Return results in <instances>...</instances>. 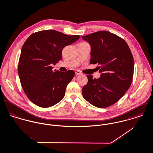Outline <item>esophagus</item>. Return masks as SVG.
Returning <instances> with one entry per match:
<instances>
[{
  "label": "esophagus",
  "mask_w": 153,
  "mask_h": 153,
  "mask_svg": "<svg viewBox=\"0 0 153 153\" xmlns=\"http://www.w3.org/2000/svg\"><path fill=\"white\" fill-rule=\"evenodd\" d=\"M75 73L76 75H79L82 74V73L79 71H78V70H75Z\"/></svg>",
  "instance_id": "1"
}]
</instances>
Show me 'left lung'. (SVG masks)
<instances>
[{"instance_id":"1","label":"left lung","mask_w":153,"mask_h":153,"mask_svg":"<svg viewBox=\"0 0 153 153\" xmlns=\"http://www.w3.org/2000/svg\"><path fill=\"white\" fill-rule=\"evenodd\" d=\"M91 46V64L98 63L100 78L88 75V82L82 88V96L99 108L108 107L125 94L132 83L134 62L126 42L106 31L81 37Z\"/></svg>"}]
</instances>
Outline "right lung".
<instances>
[{"instance_id": "add662e5", "label": "right lung", "mask_w": 153, "mask_h": 153, "mask_svg": "<svg viewBox=\"0 0 153 153\" xmlns=\"http://www.w3.org/2000/svg\"><path fill=\"white\" fill-rule=\"evenodd\" d=\"M80 38L55 30L32 34L25 42L19 57L18 72L23 90L31 102L49 107L61 101L75 72L52 70L62 59L63 49Z\"/></svg>"}]
</instances>
